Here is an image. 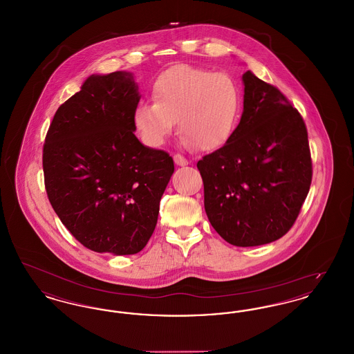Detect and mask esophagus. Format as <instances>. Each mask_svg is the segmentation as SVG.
Returning a JSON list of instances; mask_svg holds the SVG:
<instances>
[{
	"mask_svg": "<svg viewBox=\"0 0 354 354\" xmlns=\"http://www.w3.org/2000/svg\"><path fill=\"white\" fill-rule=\"evenodd\" d=\"M174 162H175V165H178V166H187L189 162L185 159L183 155H180V153H175L174 155Z\"/></svg>",
	"mask_w": 354,
	"mask_h": 354,
	"instance_id": "1",
	"label": "esophagus"
}]
</instances>
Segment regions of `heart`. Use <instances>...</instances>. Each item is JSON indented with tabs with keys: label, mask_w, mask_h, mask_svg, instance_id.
Returning a JSON list of instances; mask_svg holds the SVG:
<instances>
[{
	"label": "heart",
	"mask_w": 354,
	"mask_h": 354,
	"mask_svg": "<svg viewBox=\"0 0 354 354\" xmlns=\"http://www.w3.org/2000/svg\"><path fill=\"white\" fill-rule=\"evenodd\" d=\"M152 100L134 114L136 130L151 147L163 145L178 122L187 143L216 149L230 138L240 109V94L230 75L189 65L165 71L153 84Z\"/></svg>",
	"instance_id": "obj_1"
}]
</instances>
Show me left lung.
Here are the masks:
<instances>
[{
  "instance_id": "8db88e82",
  "label": "left lung",
  "mask_w": 354,
  "mask_h": 354,
  "mask_svg": "<svg viewBox=\"0 0 354 354\" xmlns=\"http://www.w3.org/2000/svg\"><path fill=\"white\" fill-rule=\"evenodd\" d=\"M240 123L198 169L211 225L236 247H254L286 235L312 182L308 131L300 113L273 84L243 74Z\"/></svg>"
}]
</instances>
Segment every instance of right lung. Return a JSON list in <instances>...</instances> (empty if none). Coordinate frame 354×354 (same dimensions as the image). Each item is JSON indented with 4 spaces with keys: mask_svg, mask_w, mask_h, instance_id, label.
<instances>
[{
    "mask_svg": "<svg viewBox=\"0 0 354 354\" xmlns=\"http://www.w3.org/2000/svg\"><path fill=\"white\" fill-rule=\"evenodd\" d=\"M139 100L131 73L90 75L58 107L45 138L49 202L70 234L94 252H140L174 174L167 152L135 136Z\"/></svg>",
    "mask_w": 354,
    "mask_h": 354,
    "instance_id": "obj_1",
    "label": "right lung"
}]
</instances>
